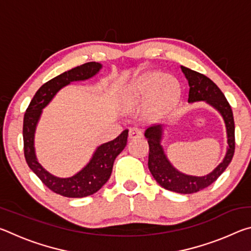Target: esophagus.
<instances>
[{"label":"esophagus","instance_id":"34e87169","mask_svg":"<svg viewBox=\"0 0 251 251\" xmlns=\"http://www.w3.org/2000/svg\"><path fill=\"white\" fill-rule=\"evenodd\" d=\"M142 131L139 130L138 128H131L129 129V133H128V137L130 141H133V139H137V138H141L142 137Z\"/></svg>","mask_w":251,"mask_h":251}]
</instances>
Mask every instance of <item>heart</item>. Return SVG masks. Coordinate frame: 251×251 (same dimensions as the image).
<instances>
[{
  "label": "heart",
  "mask_w": 251,
  "mask_h": 251,
  "mask_svg": "<svg viewBox=\"0 0 251 251\" xmlns=\"http://www.w3.org/2000/svg\"><path fill=\"white\" fill-rule=\"evenodd\" d=\"M180 94V85L174 76L148 72L124 88L123 103L127 109H135L146 100V118L159 121L176 107Z\"/></svg>",
  "instance_id": "heart-1"
}]
</instances>
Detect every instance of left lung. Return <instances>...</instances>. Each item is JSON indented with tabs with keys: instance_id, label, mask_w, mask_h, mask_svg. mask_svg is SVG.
Wrapping results in <instances>:
<instances>
[{
	"instance_id": "8db88e82",
	"label": "left lung",
	"mask_w": 251,
	"mask_h": 251,
	"mask_svg": "<svg viewBox=\"0 0 251 251\" xmlns=\"http://www.w3.org/2000/svg\"><path fill=\"white\" fill-rule=\"evenodd\" d=\"M180 69L186 79L188 80V103L205 101L222 115L227 133L228 146L226 155L222 163H219L218 166L207 175H186L173 166L161 145L165 134V126L155 125L147 128L145 131V137L150 145L148 168L156 181L165 189L179 194H194L211 185L230 164L233 152H235V122H233L230 105L217 85L207 76L198 72L187 69L185 66H180Z\"/></svg>"
}]
</instances>
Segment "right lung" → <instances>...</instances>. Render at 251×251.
<instances>
[{"mask_svg":"<svg viewBox=\"0 0 251 251\" xmlns=\"http://www.w3.org/2000/svg\"><path fill=\"white\" fill-rule=\"evenodd\" d=\"M103 69L100 63L90 62L74 67L52 78L39 88L25 112L23 121L24 156L28 167L52 192L69 198H83L95 194L109 179L114 160L127 144L128 129H125L114 141L97 146L91 159L75 175L66 178L54 176L39 163L35 152V131L43 109L55 95L73 82L87 80Z\"/></svg>","mask_w":251,"mask_h":251,"instance_id":"add662e5","label":"right lung"}]
</instances>
